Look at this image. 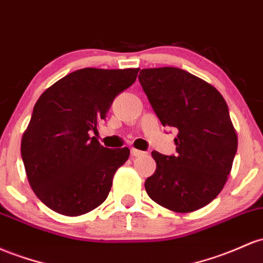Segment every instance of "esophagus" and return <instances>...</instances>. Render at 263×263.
Listing matches in <instances>:
<instances>
[{
    "instance_id": "1",
    "label": "esophagus",
    "mask_w": 263,
    "mask_h": 263,
    "mask_svg": "<svg viewBox=\"0 0 263 263\" xmlns=\"http://www.w3.org/2000/svg\"><path fill=\"white\" fill-rule=\"evenodd\" d=\"M145 154H146V152L140 151V149H136V148L131 149V155L135 156V157H141V156H143Z\"/></svg>"
}]
</instances>
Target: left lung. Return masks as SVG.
Masks as SVG:
<instances>
[{
	"mask_svg": "<svg viewBox=\"0 0 263 263\" xmlns=\"http://www.w3.org/2000/svg\"><path fill=\"white\" fill-rule=\"evenodd\" d=\"M138 81L162 126L177 129V154L152 152L157 166L145 182L147 195L175 212L200 210L223 189L237 152L226 101L181 68H143Z\"/></svg>",
	"mask_w": 263,
	"mask_h": 263,
	"instance_id": "8db88e82",
	"label": "left lung"
}]
</instances>
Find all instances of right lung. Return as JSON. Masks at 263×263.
<instances>
[{"instance_id":"right-lung-1","label":"right lung","mask_w":263,"mask_h":263,"mask_svg":"<svg viewBox=\"0 0 263 263\" xmlns=\"http://www.w3.org/2000/svg\"><path fill=\"white\" fill-rule=\"evenodd\" d=\"M137 73L138 68H82L53 83L36 102L21 156L33 192L52 211L80 216L107 198L129 149L103 147L89 134Z\"/></svg>"}]
</instances>
